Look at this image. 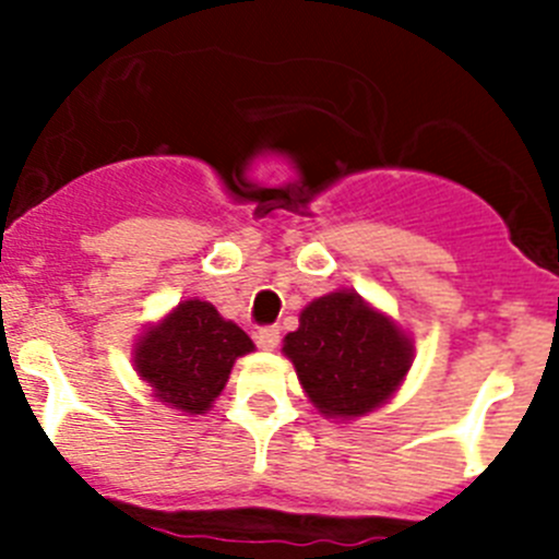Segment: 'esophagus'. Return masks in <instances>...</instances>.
Segmentation results:
<instances>
[{"label":"esophagus","instance_id":"esophagus-1","mask_svg":"<svg viewBox=\"0 0 559 559\" xmlns=\"http://www.w3.org/2000/svg\"><path fill=\"white\" fill-rule=\"evenodd\" d=\"M254 341H257V347H260V349H276V344H280V330H276V328H260L254 333Z\"/></svg>","mask_w":559,"mask_h":559}]
</instances>
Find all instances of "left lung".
I'll use <instances>...</instances> for the list:
<instances>
[{"label": "left lung", "instance_id": "obj_1", "mask_svg": "<svg viewBox=\"0 0 559 559\" xmlns=\"http://www.w3.org/2000/svg\"><path fill=\"white\" fill-rule=\"evenodd\" d=\"M283 355L322 417L358 419L394 397L414 360V341L355 290L319 296L283 338Z\"/></svg>", "mask_w": 559, "mask_h": 559}]
</instances>
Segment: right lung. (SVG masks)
<instances>
[{
	"label": "right lung",
	"instance_id": "add662e5",
	"mask_svg": "<svg viewBox=\"0 0 559 559\" xmlns=\"http://www.w3.org/2000/svg\"><path fill=\"white\" fill-rule=\"evenodd\" d=\"M249 353H254V341L224 319L215 305L192 296L136 335L131 358L153 397L195 417L210 412L235 360Z\"/></svg>",
	"mask_w": 559,
	"mask_h": 559
}]
</instances>
